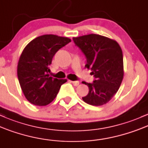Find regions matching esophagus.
I'll return each instance as SVG.
<instances>
[{
  "mask_svg": "<svg viewBox=\"0 0 148 148\" xmlns=\"http://www.w3.org/2000/svg\"><path fill=\"white\" fill-rule=\"evenodd\" d=\"M71 82L73 83V84L74 86H77V85H79V82H78V81H71Z\"/></svg>",
  "mask_w": 148,
  "mask_h": 148,
  "instance_id": "esophagus-1",
  "label": "esophagus"
}]
</instances>
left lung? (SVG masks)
Here are the masks:
<instances>
[{
  "mask_svg": "<svg viewBox=\"0 0 148 148\" xmlns=\"http://www.w3.org/2000/svg\"><path fill=\"white\" fill-rule=\"evenodd\" d=\"M86 56L85 67L95 77L92 83L82 82L89 93L82 100L92 106L105 105L118 91L124 77L123 54L114 40L97 34L73 38Z\"/></svg>",
  "mask_w": 148,
  "mask_h": 148,
  "instance_id": "left-lung-1",
  "label": "left lung"
}]
</instances>
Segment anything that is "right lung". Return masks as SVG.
Segmentation results:
<instances>
[{"label":"right lung","instance_id":"1","mask_svg":"<svg viewBox=\"0 0 148 148\" xmlns=\"http://www.w3.org/2000/svg\"><path fill=\"white\" fill-rule=\"evenodd\" d=\"M69 38L43 35L31 40L19 57L17 76L25 97L35 106H47L67 79L50 77L49 66L56 52L71 42Z\"/></svg>","mask_w":148,"mask_h":148}]
</instances>
